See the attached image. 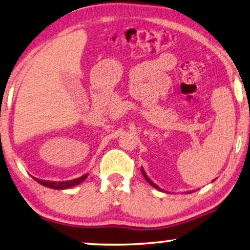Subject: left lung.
Masks as SVG:
<instances>
[{
  "label": "left lung",
  "mask_w": 250,
  "mask_h": 250,
  "mask_svg": "<svg viewBox=\"0 0 250 250\" xmlns=\"http://www.w3.org/2000/svg\"><path fill=\"white\" fill-rule=\"evenodd\" d=\"M141 173H143V175H144V177H145V180H146V181L148 182V183H149V184H150V185L152 186V188H157V189H159V191H163V189H162L161 188H158V186H157V185H156V184L154 183V182H152V181L150 180V178H149V177L147 176V174H146V172H145V170H144V168H143V167H141ZM188 193H191V192H188Z\"/></svg>",
  "instance_id": "left-lung-1"
}]
</instances>
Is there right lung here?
<instances>
[{
  "label": "right lung",
  "mask_w": 250,
  "mask_h": 250,
  "mask_svg": "<svg viewBox=\"0 0 250 250\" xmlns=\"http://www.w3.org/2000/svg\"><path fill=\"white\" fill-rule=\"evenodd\" d=\"M87 177V175H84V176L75 178V180L70 181H65V182H50V181H42V180H36L39 184H42L46 188H54V189H67L73 188V186H76L81 184L82 182L85 181V178Z\"/></svg>",
  "instance_id": "1"
}]
</instances>
